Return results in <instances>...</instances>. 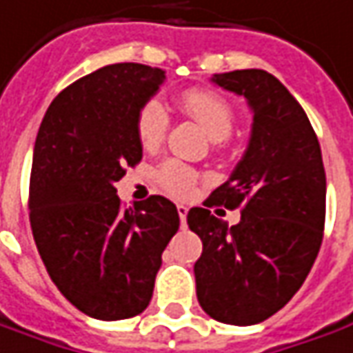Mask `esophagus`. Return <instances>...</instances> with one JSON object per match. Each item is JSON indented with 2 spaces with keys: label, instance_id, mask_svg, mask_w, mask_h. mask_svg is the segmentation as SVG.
<instances>
[{
  "label": "esophagus",
  "instance_id": "obj_1",
  "mask_svg": "<svg viewBox=\"0 0 353 353\" xmlns=\"http://www.w3.org/2000/svg\"><path fill=\"white\" fill-rule=\"evenodd\" d=\"M177 214H179V220H181V228H185V222H187V207L185 205H177Z\"/></svg>",
  "mask_w": 353,
  "mask_h": 353
}]
</instances>
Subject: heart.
<instances>
[{"label":"heart","instance_id":"heart-1","mask_svg":"<svg viewBox=\"0 0 353 353\" xmlns=\"http://www.w3.org/2000/svg\"><path fill=\"white\" fill-rule=\"evenodd\" d=\"M179 110L203 127V131L212 141H216L218 145H222L224 139L234 129V121H236L234 108L230 106L226 98H222L220 94L207 90V88H189V90H185L179 96ZM168 125H170V117H168L164 106L157 100L146 102L145 106L139 110L135 119L139 143L146 150L157 148L166 137ZM196 177L199 176L193 168L185 166L177 160H168L158 168L157 172L158 185L176 196L191 195L195 189Z\"/></svg>","mask_w":353,"mask_h":353}]
</instances>
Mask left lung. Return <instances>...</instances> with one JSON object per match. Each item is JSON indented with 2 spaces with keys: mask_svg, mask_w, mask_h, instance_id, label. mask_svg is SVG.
Returning a JSON list of instances; mask_svg holds the SVG:
<instances>
[{
  "mask_svg": "<svg viewBox=\"0 0 353 353\" xmlns=\"http://www.w3.org/2000/svg\"><path fill=\"white\" fill-rule=\"evenodd\" d=\"M243 96L253 112L243 158L205 207L187 214L203 241L195 263L196 299L226 325L249 327L274 315L305 282L317 259L327 207V177L317 135L286 86L263 69L210 79ZM242 208L228 227L208 208Z\"/></svg>",
  "mask_w": 353,
  "mask_h": 353,
  "instance_id": "8db88e82",
  "label": "left lung"
}]
</instances>
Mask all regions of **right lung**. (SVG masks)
<instances>
[{"label": "right lung", "instance_id": "right-lung-1", "mask_svg": "<svg viewBox=\"0 0 353 353\" xmlns=\"http://www.w3.org/2000/svg\"><path fill=\"white\" fill-rule=\"evenodd\" d=\"M164 79L141 63L102 67L54 98L36 135L28 208L38 253L57 290L100 321L145 311L179 228L166 196L123 208L116 189L143 158L137 114Z\"/></svg>", "mask_w": 353, "mask_h": 353}]
</instances>
